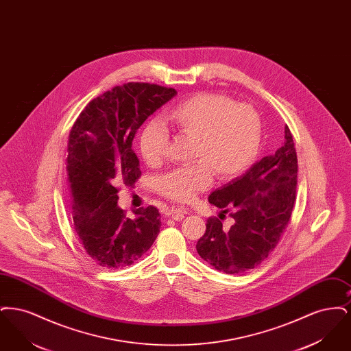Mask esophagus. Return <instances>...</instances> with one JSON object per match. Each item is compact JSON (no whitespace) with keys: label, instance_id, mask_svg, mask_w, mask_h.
I'll list each match as a JSON object with an SVG mask.
<instances>
[{"label":"esophagus","instance_id":"esophagus-1","mask_svg":"<svg viewBox=\"0 0 351 351\" xmlns=\"http://www.w3.org/2000/svg\"><path fill=\"white\" fill-rule=\"evenodd\" d=\"M188 212H186V209L185 208H172V209H169L167 212L168 217H176V216H183V215H186Z\"/></svg>","mask_w":351,"mask_h":351}]
</instances>
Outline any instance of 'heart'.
Instances as JSON below:
<instances>
[{
	"label": "heart",
	"mask_w": 351,
	"mask_h": 351,
	"mask_svg": "<svg viewBox=\"0 0 351 351\" xmlns=\"http://www.w3.org/2000/svg\"><path fill=\"white\" fill-rule=\"evenodd\" d=\"M165 125L193 138L191 166L172 169L159 180L160 192L171 200L188 202L206 189L216 172L229 180L250 167L261 143L262 123L256 110L221 93H197L171 108ZM169 135L158 122H149L139 138V149L149 166L163 160Z\"/></svg>",
	"instance_id": "heart-1"
}]
</instances>
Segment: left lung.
<instances>
[{
  "label": "left lung",
  "instance_id": "obj_1",
  "mask_svg": "<svg viewBox=\"0 0 351 351\" xmlns=\"http://www.w3.org/2000/svg\"><path fill=\"white\" fill-rule=\"evenodd\" d=\"M296 186L298 155L285 125L280 149L210 193L209 202L223 215L230 209L234 223L226 230L221 219L209 218L196 245L199 255L225 274H242L259 266L276 247L291 219Z\"/></svg>",
  "mask_w": 351,
  "mask_h": 351
}]
</instances>
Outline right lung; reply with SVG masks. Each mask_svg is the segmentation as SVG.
<instances>
[{
	"mask_svg": "<svg viewBox=\"0 0 351 351\" xmlns=\"http://www.w3.org/2000/svg\"><path fill=\"white\" fill-rule=\"evenodd\" d=\"M176 96L173 88L128 83L90 101L73 123L68 141V185L72 218L86 254L101 267L133 265L150 249L160 229L155 206L126 217L118 206L121 185L141 176L133 139L141 125Z\"/></svg>",
	"mask_w": 351,
	"mask_h": 351,
	"instance_id": "right-lung-1",
	"label": "right lung"
}]
</instances>
